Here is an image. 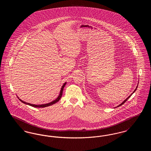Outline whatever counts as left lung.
Wrapping results in <instances>:
<instances>
[{"mask_svg": "<svg viewBox=\"0 0 151 151\" xmlns=\"http://www.w3.org/2000/svg\"><path fill=\"white\" fill-rule=\"evenodd\" d=\"M137 88H136V89H135V90H134V92H133V93H134V92H135V91H136V90H137ZM132 93L131 94H130V96H129V97H127V99H126V100H125L123 101V102H122V103H121V104H120V105H118V106H117V107H119V106H121V105H123V104H124V102H126V101L127 100H128V99H129V97H131V95H132Z\"/></svg>", "mask_w": 151, "mask_h": 151, "instance_id": "8db88e82", "label": "left lung"}]
</instances>
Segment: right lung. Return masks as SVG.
Listing matches in <instances>:
<instances>
[{"label":"right lung","mask_w":151,"mask_h":151,"mask_svg":"<svg viewBox=\"0 0 151 151\" xmlns=\"http://www.w3.org/2000/svg\"><path fill=\"white\" fill-rule=\"evenodd\" d=\"M65 84H66V83H65V84L63 85V86H62L61 89H60V94H59V96L55 100L52 101H51V102L46 104H42V105L31 104H29V103H28V102H25V101H22V100H20L19 98V99L20 100V101H22V103H24V104H27V105H28L29 106L35 107V108H45V107H47V106H51V105H53V104L57 103L58 101H59V100L60 99V98H61V97H62V93H63V88H64V87H65Z\"/></svg>","instance_id":"right-lung-1"}]
</instances>
